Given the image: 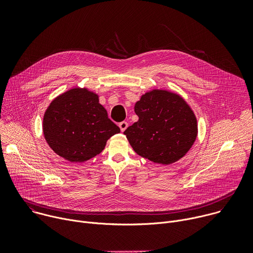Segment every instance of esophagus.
Returning a JSON list of instances; mask_svg holds the SVG:
<instances>
[{"instance_id":"obj_1","label":"esophagus","mask_w":253,"mask_h":253,"mask_svg":"<svg viewBox=\"0 0 253 253\" xmlns=\"http://www.w3.org/2000/svg\"><path fill=\"white\" fill-rule=\"evenodd\" d=\"M118 126H119L120 130H121L122 132H124V131L127 129V127H128V123H127V122H125V121H123V122H120Z\"/></svg>"}]
</instances>
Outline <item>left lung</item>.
Returning a JSON list of instances; mask_svg holds the SVG:
<instances>
[{"instance_id":"8db88e82","label":"left lung","mask_w":253,"mask_h":253,"mask_svg":"<svg viewBox=\"0 0 253 253\" xmlns=\"http://www.w3.org/2000/svg\"><path fill=\"white\" fill-rule=\"evenodd\" d=\"M134 110L139 119L124 134L138 155L169 165L190 150L198 133L197 119L179 94L150 90L136 102Z\"/></svg>"}]
</instances>
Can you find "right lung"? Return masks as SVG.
Instances as JSON below:
<instances>
[{
  "mask_svg": "<svg viewBox=\"0 0 253 253\" xmlns=\"http://www.w3.org/2000/svg\"><path fill=\"white\" fill-rule=\"evenodd\" d=\"M120 128L99 103L97 93L75 87L57 96L43 117V133L50 148L72 163L100 154Z\"/></svg>",
  "mask_w": 253,
  "mask_h": 253,
  "instance_id": "right-lung-1",
  "label": "right lung"
}]
</instances>
